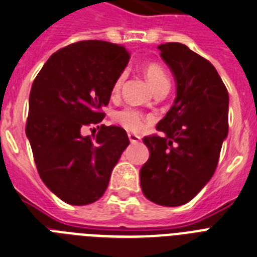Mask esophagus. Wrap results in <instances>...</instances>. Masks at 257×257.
I'll use <instances>...</instances> for the list:
<instances>
[{
	"mask_svg": "<svg viewBox=\"0 0 257 257\" xmlns=\"http://www.w3.org/2000/svg\"><path fill=\"white\" fill-rule=\"evenodd\" d=\"M128 139H130V142H131V143H138V142L141 141L142 138L139 137V135H137V134L128 133Z\"/></svg>",
	"mask_w": 257,
	"mask_h": 257,
	"instance_id": "34e87169",
	"label": "esophagus"
}]
</instances>
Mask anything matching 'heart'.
<instances>
[{
  "label": "heart",
  "instance_id": "b5f03b06",
  "mask_svg": "<svg viewBox=\"0 0 257 257\" xmlns=\"http://www.w3.org/2000/svg\"><path fill=\"white\" fill-rule=\"evenodd\" d=\"M144 73H146V77H147L148 82L151 84V86L154 88V90L162 88L164 85H168L169 78L165 73V71L163 69L162 65L156 64V63H151V64H147L144 67ZM124 78H126V72H122L113 84V94L120 90V86L123 84ZM115 120L118 123H120L123 127L128 128V130L138 131L141 130L143 127L144 118L143 114L139 111V110L134 109V107H126V109L120 110L115 114Z\"/></svg>",
  "mask_w": 257,
  "mask_h": 257
}]
</instances>
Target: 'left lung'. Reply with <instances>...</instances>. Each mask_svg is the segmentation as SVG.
<instances>
[{
	"instance_id": "8db88e82",
	"label": "left lung",
	"mask_w": 257,
	"mask_h": 257,
	"mask_svg": "<svg viewBox=\"0 0 257 257\" xmlns=\"http://www.w3.org/2000/svg\"><path fill=\"white\" fill-rule=\"evenodd\" d=\"M176 81V98L143 139L150 159L141 169L143 194L162 206H181L206 185L228 133V93L213 64L181 43L159 46Z\"/></svg>"
}]
</instances>
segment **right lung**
<instances>
[{"instance_id":"add662e5","label":"right lung","mask_w":257,"mask_h":257,"mask_svg":"<svg viewBox=\"0 0 257 257\" xmlns=\"http://www.w3.org/2000/svg\"><path fill=\"white\" fill-rule=\"evenodd\" d=\"M130 56L126 48L103 40H82L47 60L31 86L26 135L40 179L69 205L99 200L110 175L130 144L118 126H101L97 135L81 128L98 124L116 77Z\"/></svg>"}]
</instances>
